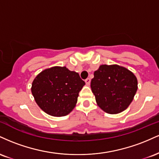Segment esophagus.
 <instances>
[{"mask_svg": "<svg viewBox=\"0 0 159 159\" xmlns=\"http://www.w3.org/2000/svg\"><path fill=\"white\" fill-rule=\"evenodd\" d=\"M85 83L87 85H90V78H87V79L85 80Z\"/></svg>", "mask_w": 159, "mask_h": 159, "instance_id": "1", "label": "esophagus"}]
</instances>
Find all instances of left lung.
Here are the masks:
<instances>
[{"mask_svg": "<svg viewBox=\"0 0 159 159\" xmlns=\"http://www.w3.org/2000/svg\"><path fill=\"white\" fill-rule=\"evenodd\" d=\"M90 87L98 106L107 114H116L132 102L138 90V79L125 67L104 64L94 72Z\"/></svg>", "mask_w": 159, "mask_h": 159, "instance_id": "1", "label": "left lung"}]
</instances>
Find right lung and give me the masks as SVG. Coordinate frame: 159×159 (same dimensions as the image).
<instances>
[{
    "label": "right lung",
    "mask_w": 159,
    "mask_h": 159,
    "mask_svg": "<svg viewBox=\"0 0 159 159\" xmlns=\"http://www.w3.org/2000/svg\"><path fill=\"white\" fill-rule=\"evenodd\" d=\"M84 85L78 72L66 66H53L36 76L32 82L31 93L42 110L59 117L73 110L78 93Z\"/></svg>",
    "instance_id": "1"
}]
</instances>
